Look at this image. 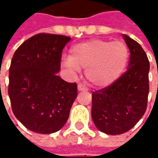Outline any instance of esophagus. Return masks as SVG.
<instances>
[{
    "label": "esophagus",
    "mask_w": 158,
    "mask_h": 158,
    "mask_svg": "<svg viewBox=\"0 0 158 158\" xmlns=\"http://www.w3.org/2000/svg\"><path fill=\"white\" fill-rule=\"evenodd\" d=\"M77 89H78V90L79 91H82V90H86L87 88L85 87V85H83V84H78V86H77Z\"/></svg>",
    "instance_id": "1"
}]
</instances>
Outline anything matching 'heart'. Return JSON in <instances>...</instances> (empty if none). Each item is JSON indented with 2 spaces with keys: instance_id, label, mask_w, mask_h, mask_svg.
<instances>
[{
  "instance_id": "heart-1",
  "label": "heart",
  "mask_w": 158,
  "mask_h": 158,
  "mask_svg": "<svg viewBox=\"0 0 158 158\" xmlns=\"http://www.w3.org/2000/svg\"><path fill=\"white\" fill-rule=\"evenodd\" d=\"M128 60V49L121 41L91 40L77 44L63 64L73 73L85 68V76L92 85L104 87L115 82Z\"/></svg>"
}]
</instances>
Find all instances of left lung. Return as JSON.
<instances>
[{
  "label": "left lung",
  "instance_id": "left-lung-1",
  "mask_svg": "<svg viewBox=\"0 0 158 158\" xmlns=\"http://www.w3.org/2000/svg\"><path fill=\"white\" fill-rule=\"evenodd\" d=\"M122 37L130 51L128 69L110 86L92 93V120L98 130L112 135L136 125L146 111L149 95L148 57L135 40Z\"/></svg>",
  "mask_w": 158,
  "mask_h": 158
}]
</instances>
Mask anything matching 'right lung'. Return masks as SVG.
<instances>
[{
  "label": "right lung",
  "instance_id": "1",
  "mask_svg": "<svg viewBox=\"0 0 158 158\" xmlns=\"http://www.w3.org/2000/svg\"><path fill=\"white\" fill-rule=\"evenodd\" d=\"M71 38L40 33L24 41L9 68V96L12 111L29 130L47 135L66 124L77 97L76 83L62 80L61 53Z\"/></svg>",
  "mask_w": 158,
  "mask_h": 158
}]
</instances>
